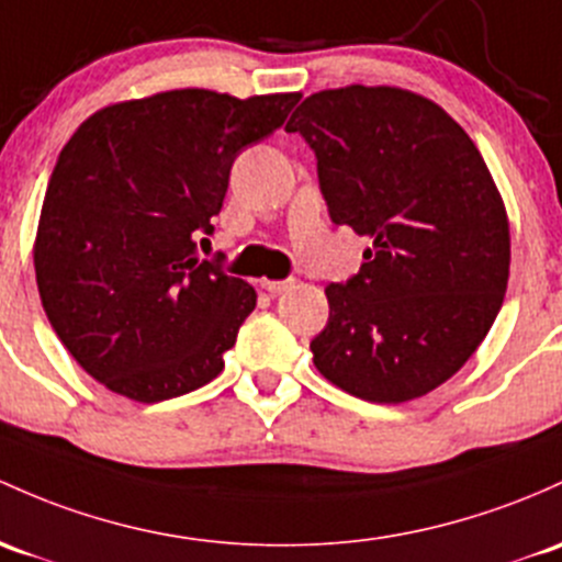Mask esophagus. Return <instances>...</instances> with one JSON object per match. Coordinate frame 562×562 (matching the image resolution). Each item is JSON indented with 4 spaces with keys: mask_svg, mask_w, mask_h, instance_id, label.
<instances>
[{
    "mask_svg": "<svg viewBox=\"0 0 562 562\" xmlns=\"http://www.w3.org/2000/svg\"><path fill=\"white\" fill-rule=\"evenodd\" d=\"M294 286V279H283V281H262V289H268L270 294H283Z\"/></svg>",
    "mask_w": 562,
    "mask_h": 562,
    "instance_id": "1",
    "label": "esophagus"
}]
</instances>
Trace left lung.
<instances>
[{
    "label": "left lung",
    "instance_id": "8db88e82",
    "mask_svg": "<svg viewBox=\"0 0 562 562\" xmlns=\"http://www.w3.org/2000/svg\"><path fill=\"white\" fill-rule=\"evenodd\" d=\"M286 131L316 155L331 222L372 244L324 289L313 364L364 402L428 394L485 340L509 281V222L480 149L442 106L385 86L307 95Z\"/></svg>",
    "mask_w": 562,
    "mask_h": 562
}]
</instances>
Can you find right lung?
I'll return each instance as SVG.
<instances>
[{
    "label": "right lung",
    "mask_w": 562,
    "mask_h": 562,
    "mask_svg": "<svg viewBox=\"0 0 562 562\" xmlns=\"http://www.w3.org/2000/svg\"><path fill=\"white\" fill-rule=\"evenodd\" d=\"M300 93L168 90L90 114L53 168L34 244L47 322L106 389L155 404L225 367L255 286L198 259L233 160L281 128Z\"/></svg>",
    "instance_id": "add662e5"
}]
</instances>
